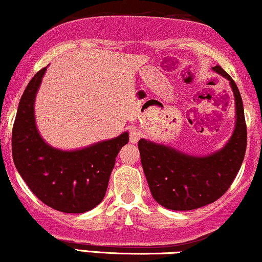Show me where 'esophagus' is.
<instances>
[{
  "instance_id": "obj_1",
  "label": "esophagus",
  "mask_w": 262,
  "mask_h": 262,
  "mask_svg": "<svg viewBox=\"0 0 262 262\" xmlns=\"http://www.w3.org/2000/svg\"><path fill=\"white\" fill-rule=\"evenodd\" d=\"M142 137V133L140 129L138 128H132L130 132H129V141L132 142V144H135V142L139 141V139Z\"/></svg>"
}]
</instances>
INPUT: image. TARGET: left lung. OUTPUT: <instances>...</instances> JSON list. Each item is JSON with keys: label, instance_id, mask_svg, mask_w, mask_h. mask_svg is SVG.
I'll list each match as a JSON object with an SVG mask.
<instances>
[{"label": "left lung", "instance_id": "obj_1", "mask_svg": "<svg viewBox=\"0 0 262 262\" xmlns=\"http://www.w3.org/2000/svg\"><path fill=\"white\" fill-rule=\"evenodd\" d=\"M213 70L230 81L236 104V127L221 150L196 157L145 139L139 140L142 169L152 197L167 209L192 210L219 200L233 183L244 160L247 124L241 93L221 66H214Z\"/></svg>", "mask_w": 262, "mask_h": 262}]
</instances>
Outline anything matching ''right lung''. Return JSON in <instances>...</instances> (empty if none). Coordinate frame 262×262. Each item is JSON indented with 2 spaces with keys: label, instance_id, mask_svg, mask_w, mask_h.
Returning a JSON list of instances; mask_svg holds the SVG:
<instances>
[{
  "label": "right lung",
  "instance_id": "obj_1",
  "mask_svg": "<svg viewBox=\"0 0 262 262\" xmlns=\"http://www.w3.org/2000/svg\"><path fill=\"white\" fill-rule=\"evenodd\" d=\"M46 70L43 68L31 78L19 101L12 132L13 161L39 201L62 213H85L104 198L116 157L129 137L124 132L75 151L48 145L35 122L36 93Z\"/></svg>",
  "mask_w": 262,
  "mask_h": 262
}]
</instances>
